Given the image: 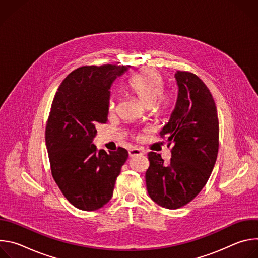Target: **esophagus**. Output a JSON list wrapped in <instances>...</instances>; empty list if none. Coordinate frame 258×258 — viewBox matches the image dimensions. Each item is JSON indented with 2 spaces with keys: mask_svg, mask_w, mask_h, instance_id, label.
<instances>
[{
  "mask_svg": "<svg viewBox=\"0 0 258 258\" xmlns=\"http://www.w3.org/2000/svg\"><path fill=\"white\" fill-rule=\"evenodd\" d=\"M128 154H130V157H135V156H140V155H143V153H142V152H141L139 149H137V148L130 150V151H128Z\"/></svg>",
  "mask_w": 258,
  "mask_h": 258,
  "instance_id": "34e87169",
  "label": "esophagus"
}]
</instances>
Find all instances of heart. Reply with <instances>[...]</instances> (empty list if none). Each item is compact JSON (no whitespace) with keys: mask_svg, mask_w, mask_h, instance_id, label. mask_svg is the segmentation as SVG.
<instances>
[{"mask_svg":"<svg viewBox=\"0 0 258 258\" xmlns=\"http://www.w3.org/2000/svg\"><path fill=\"white\" fill-rule=\"evenodd\" d=\"M163 86L162 78L157 71L152 69L136 73L127 82L130 91L156 115L167 112L174 101L173 94L163 90ZM114 108L115 101L111 98L109 101V111H113Z\"/></svg>","mask_w":258,"mask_h":258,"instance_id":"heart-1","label":"heart"}]
</instances>
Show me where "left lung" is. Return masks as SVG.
Returning <instances> with one entry per match:
<instances>
[{"label": "left lung", "mask_w": 258, "mask_h": 258, "mask_svg": "<svg viewBox=\"0 0 258 258\" xmlns=\"http://www.w3.org/2000/svg\"><path fill=\"white\" fill-rule=\"evenodd\" d=\"M177 100L168 122L160 132L172 145L171 158L148 153L146 186L158 205L176 209L191 202L203 189L214 167L219 126L217 110L206 85L192 72L176 71Z\"/></svg>", "instance_id": "left-lung-1"}]
</instances>
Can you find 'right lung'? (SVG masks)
Segmentation results:
<instances>
[{"label": "right lung", "mask_w": 258, "mask_h": 258, "mask_svg": "<svg viewBox=\"0 0 258 258\" xmlns=\"http://www.w3.org/2000/svg\"><path fill=\"white\" fill-rule=\"evenodd\" d=\"M131 67L83 66L61 83L46 126V145L53 178L65 198L79 209L94 211L113 195L128 152L97 150L98 123H106L110 88Z\"/></svg>", "instance_id": "1"}]
</instances>
